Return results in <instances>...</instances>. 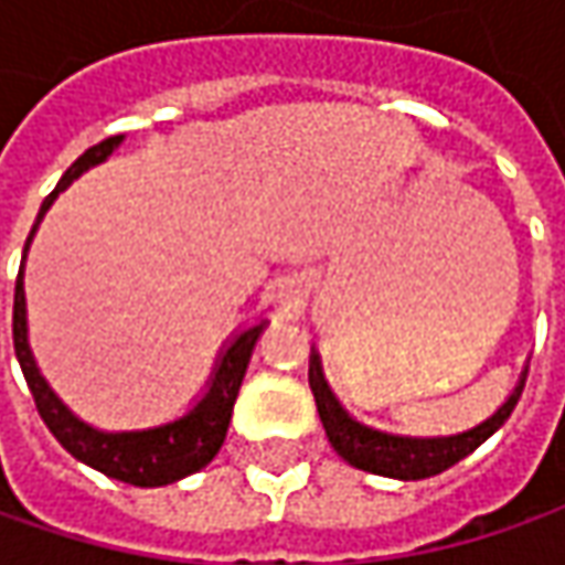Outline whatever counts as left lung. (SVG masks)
<instances>
[{"mask_svg": "<svg viewBox=\"0 0 565 565\" xmlns=\"http://www.w3.org/2000/svg\"><path fill=\"white\" fill-rule=\"evenodd\" d=\"M525 374L515 383L510 399L503 402L488 422H481L471 430L452 434V437H399V434H383L367 424L355 422L339 399L333 396L330 383L323 380V367H320V355H311V393L317 402V415L323 422V430L330 437V444L349 466L371 471V475H383V478H399V481H422L430 475H440L449 466L462 462L468 452H475L478 446L488 440L490 434H497L503 422L512 415L515 402L525 390Z\"/></svg>", "mask_w": 565, "mask_h": 565, "instance_id": "left-lung-1", "label": "left lung"}]
</instances>
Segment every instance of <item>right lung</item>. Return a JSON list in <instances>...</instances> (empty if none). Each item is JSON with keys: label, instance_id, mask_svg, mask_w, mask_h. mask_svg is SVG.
<instances>
[{"label": "right lung", "instance_id": "add662e5", "mask_svg": "<svg viewBox=\"0 0 565 565\" xmlns=\"http://www.w3.org/2000/svg\"><path fill=\"white\" fill-rule=\"evenodd\" d=\"M121 138H109V141L97 143L90 150H84L75 163L65 169V175L58 179L55 191L43 201L36 223H33L31 235L24 242V257L33 242V232L40 226L43 213L53 206V201L75 182L81 172H87L90 166L103 163ZM267 320H260L257 327L242 330L238 337L228 342L226 349L220 352L216 367L210 374L206 393L194 402V408L175 418L166 422L160 427H147V430H97L87 422H81L75 412H68V405L55 396L50 390V383L43 380L36 361L31 355L28 345V301H24V260L18 270V282H14V315H11V337H14V355L18 364L24 371V380L31 386V396L36 402V412L43 424L50 427L58 444L65 446L75 459H81L84 466L97 468L103 475L135 484V488H163L172 481H182L188 475L201 471V468L220 452V446L226 440L228 418H232V405L238 396V386L245 380L248 371L250 352L254 342L260 337Z\"/></svg>", "mask_w": 565, "mask_h": 565}]
</instances>
